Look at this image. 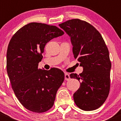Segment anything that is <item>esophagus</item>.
I'll return each instance as SVG.
<instances>
[{"label": "esophagus", "instance_id": "obj_1", "mask_svg": "<svg viewBox=\"0 0 121 121\" xmlns=\"http://www.w3.org/2000/svg\"><path fill=\"white\" fill-rule=\"evenodd\" d=\"M65 80H66V81H68V80L70 79V77H69V75L68 74H67V73H65Z\"/></svg>", "mask_w": 121, "mask_h": 121}]
</instances>
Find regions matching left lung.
<instances>
[{"label": "left lung", "instance_id": "left-lung-1", "mask_svg": "<svg viewBox=\"0 0 121 121\" xmlns=\"http://www.w3.org/2000/svg\"><path fill=\"white\" fill-rule=\"evenodd\" d=\"M59 26L71 38L74 58L83 67L82 73L71 74L80 87L74 94V102L84 111H93L105 101L110 89L111 63L109 51L99 32L90 23L71 19Z\"/></svg>", "mask_w": 121, "mask_h": 121}]
</instances>
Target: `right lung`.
<instances>
[{
	"label": "right lung",
	"instance_id": "1",
	"mask_svg": "<svg viewBox=\"0 0 121 121\" xmlns=\"http://www.w3.org/2000/svg\"><path fill=\"white\" fill-rule=\"evenodd\" d=\"M55 26L30 23L13 36L7 50V72L12 89L28 110L41 113L54 105L58 89L64 80L61 69H39L46 44L64 35Z\"/></svg>",
	"mask_w": 121,
	"mask_h": 121
}]
</instances>
